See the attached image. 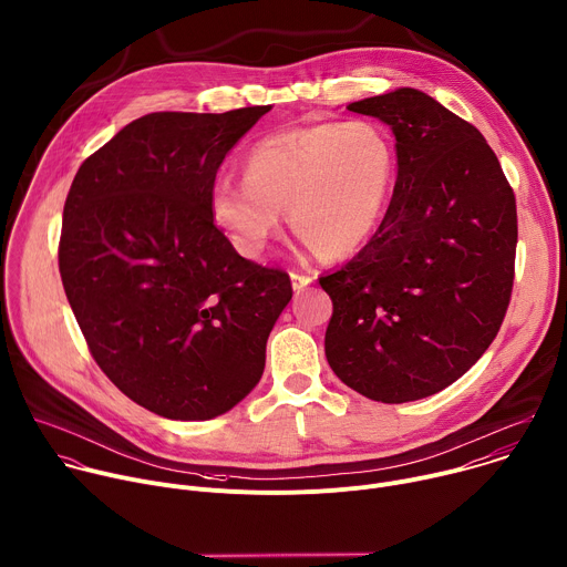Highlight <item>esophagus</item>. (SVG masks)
Here are the masks:
<instances>
[{
    "mask_svg": "<svg viewBox=\"0 0 567 567\" xmlns=\"http://www.w3.org/2000/svg\"><path fill=\"white\" fill-rule=\"evenodd\" d=\"M312 275L310 272H299V270H292L290 272V281H292V288L299 292V290H303L306 286H310L312 284Z\"/></svg>",
    "mask_w": 567,
    "mask_h": 567,
    "instance_id": "34e87169",
    "label": "esophagus"
}]
</instances>
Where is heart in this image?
<instances>
[{"label": "heart", "instance_id": "obj_1", "mask_svg": "<svg viewBox=\"0 0 567 567\" xmlns=\"http://www.w3.org/2000/svg\"><path fill=\"white\" fill-rule=\"evenodd\" d=\"M395 181V145L373 121L321 123L261 138L244 178L218 174L209 187L216 228L244 255H259L281 228L321 257L360 248L380 223Z\"/></svg>", "mask_w": 567, "mask_h": 567}]
</instances>
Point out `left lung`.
Instances as JSON below:
<instances>
[{"label": "left lung", "mask_w": 567, "mask_h": 567, "mask_svg": "<svg viewBox=\"0 0 567 567\" xmlns=\"http://www.w3.org/2000/svg\"><path fill=\"white\" fill-rule=\"evenodd\" d=\"M395 134L398 181L373 239L319 277L332 299L326 360L384 404L433 395L465 375L505 319L516 198L483 134L417 89L349 104Z\"/></svg>", "instance_id": "1"}]
</instances>
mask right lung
Returning <instances> with one entry per match:
<instances>
[{"label": "right lung", "mask_w": 567, "mask_h": 567, "mask_svg": "<svg viewBox=\"0 0 567 567\" xmlns=\"http://www.w3.org/2000/svg\"><path fill=\"white\" fill-rule=\"evenodd\" d=\"M270 109L147 113L66 194L58 261L71 310L102 373L156 415L209 420L239 404L292 297L288 272L244 259L209 214L225 154Z\"/></svg>", "instance_id": "right-lung-1"}]
</instances>
